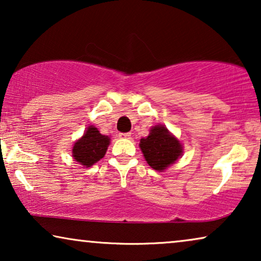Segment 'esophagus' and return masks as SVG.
<instances>
[{"instance_id":"esophagus-1","label":"esophagus","mask_w":261,"mask_h":261,"mask_svg":"<svg viewBox=\"0 0 261 261\" xmlns=\"http://www.w3.org/2000/svg\"><path fill=\"white\" fill-rule=\"evenodd\" d=\"M119 137L122 139H130L132 135H130V133H120Z\"/></svg>"}]
</instances>
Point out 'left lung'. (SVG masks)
Wrapping results in <instances>:
<instances>
[{
  "label": "left lung",
  "instance_id": "obj_1",
  "mask_svg": "<svg viewBox=\"0 0 261 261\" xmlns=\"http://www.w3.org/2000/svg\"><path fill=\"white\" fill-rule=\"evenodd\" d=\"M140 148L148 165L156 171L165 170L181 154V145L163 126L153 127L147 138L140 140Z\"/></svg>",
  "mask_w": 261,
  "mask_h": 261
}]
</instances>
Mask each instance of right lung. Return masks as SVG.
Here are the masks:
<instances>
[{"instance_id": "add662e5", "label": "right lung", "mask_w": 261, "mask_h": 261, "mask_svg": "<svg viewBox=\"0 0 261 261\" xmlns=\"http://www.w3.org/2000/svg\"><path fill=\"white\" fill-rule=\"evenodd\" d=\"M110 139L102 135L97 128L90 126L83 137L73 145V159L82 165L90 167L105 156Z\"/></svg>"}]
</instances>
